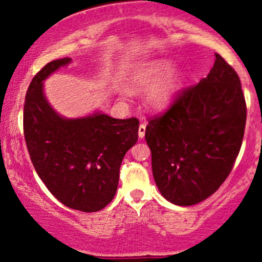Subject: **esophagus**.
I'll return each mask as SVG.
<instances>
[{
	"label": "esophagus",
	"mask_w": 262,
	"mask_h": 262,
	"mask_svg": "<svg viewBox=\"0 0 262 262\" xmlns=\"http://www.w3.org/2000/svg\"><path fill=\"white\" fill-rule=\"evenodd\" d=\"M145 124H143V123H141V124L139 125V130H138V135H139V138L140 139H143L144 138V135H145Z\"/></svg>",
	"instance_id": "34e87169"
}]
</instances>
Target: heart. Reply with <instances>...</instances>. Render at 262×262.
<instances>
[{
  "instance_id": "obj_1",
  "label": "heart",
  "mask_w": 262,
  "mask_h": 262,
  "mask_svg": "<svg viewBox=\"0 0 262 262\" xmlns=\"http://www.w3.org/2000/svg\"><path fill=\"white\" fill-rule=\"evenodd\" d=\"M173 64L169 60L158 59L137 65L129 76V86L137 91L150 89L146 104L156 111L165 110L175 98L179 76L170 74Z\"/></svg>"
}]
</instances>
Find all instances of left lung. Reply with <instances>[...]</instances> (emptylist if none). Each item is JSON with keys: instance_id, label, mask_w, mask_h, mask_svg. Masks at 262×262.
Segmentation results:
<instances>
[{"instance_id": "left-lung-1", "label": "left lung", "mask_w": 262, "mask_h": 262, "mask_svg": "<svg viewBox=\"0 0 262 262\" xmlns=\"http://www.w3.org/2000/svg\"><path fill=\"white\" fill-rule=\"evenodd\" d=\"M245 122L239 76L215 54L207 77L180 92L169 111L146 125L152 176L162 197L186 207L212 196L233 169Z\"/></svg>"}]
</instances>
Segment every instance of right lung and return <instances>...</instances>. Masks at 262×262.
Wrapping results in <instances>:
<instances>
[{
    "label": "right lung",
    "mask_w": 262,
    "mask_h": 262,
    "mask_svg": "<svg viewBox=\"0 0 262 262\" xmlns=\"http://www.w3.org/2000/svg\"><path fill=\"white\" fill-rule=\"evenodd\" d=\"M71 61H50L32 80L23 114L26 144L38 176L60 202L97 212L116 194L119 167L137 143L139 121L116 119L101 111L77 118L56 112L45 97L44 81Z\"/></svg>",
    "instance_id": "1"
}]
</instances>
